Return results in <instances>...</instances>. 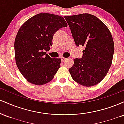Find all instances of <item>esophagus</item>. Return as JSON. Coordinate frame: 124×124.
<instances>
[{
  "mask_svg": "<svg viewBox=\"0 0 124 124\" xmlns=\"http://www.w3.org/2000/svg\"><path fill=\"white\" fill-rule=\"evenodd\" d=\"M61 61H62V62H63V61H65V60H66L67 58L63 57V56H62V57L61 58Z\"/></svg>",
  "mask_w": 124,
  "mask_h": 124,
  "instance_id": "obj_1",
  "label": "esophagus"
}]
</instances>
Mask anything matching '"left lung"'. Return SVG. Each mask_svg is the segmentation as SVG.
<instances>
[{"instance_id": "1", "label": "left lung", "mask_w": 124, "mask_h": 124, "mask_svg": "<svg viewBox=\"0 0 124 124\" xmlns=\"http://www.w3.org/2000/svg\"><path fill=\"white\" fill-rule=\"evenodd\" d=\"M76 46H85L83 57L74 59L72 79L82 86L99 84L112 64L114 44L110 31L99 18L88 13L65 16Z\"/></svg>"}]
</instances>
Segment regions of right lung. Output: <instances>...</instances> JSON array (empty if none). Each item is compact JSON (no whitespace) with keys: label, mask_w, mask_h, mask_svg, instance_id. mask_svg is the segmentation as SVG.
I'll list each match as a JSON object with an SVG mask.
<instances>
[{"label":"right lung","mask_w":124,"mask_h":124,"mask_svg":"<svg viewBox=\"0 0 124 124\" xmlns=\"http://www.w3.org/2000/svg\"><path fill=\"white\" fill-rule=\"evenodd\" d=\"M67 26L61 16L42 13L20 27L15 41L16 63L28 82L42 85L52 80L60 68L61 59L51 58L45 51L52 45L55 32Z\"/></svg>","instance_id":"obj_1"}]
</instances>
